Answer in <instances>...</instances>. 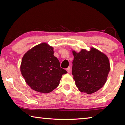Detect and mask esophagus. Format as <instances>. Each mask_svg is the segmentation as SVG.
Listing matches in <instances>:
<instances>
[{"instance_id": "obj_1", "label": "esophagus", "mask_w": 125, "mask_h": 125, "mask_svg": "<svg viewBox=\"0 0 125 125\" xmlns=\"http://www.w3.org/2000/svg\"><path fill=\"white\" fill-rule=\"evenodd\" d=\"M66 71H67V72H68V73H69V72H70V71H71V68H70V67H68V68H66Z\"/></svg>"}]
</instances>
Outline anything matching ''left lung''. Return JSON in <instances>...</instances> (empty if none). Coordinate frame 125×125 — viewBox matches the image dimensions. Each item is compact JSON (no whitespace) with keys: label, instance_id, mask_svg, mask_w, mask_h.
<instances>
[{"label":"left lung","instance_id":"1","mask_svg":"<svg viewBox=\"0 0 125 125\" xmlns=\"http://www.w3.org/2000/svg\"><path fill=\"white\" fill-rule=\"evenodd\" d=\"M74 60L72 72L77 87L80 91L92 94L102 88L110 71V63L105 54L92 48L88 51H73Z\"/></svg>","mask_w":125,"mask_h":125}]
</instances>
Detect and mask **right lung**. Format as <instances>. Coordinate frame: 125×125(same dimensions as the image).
Listing matches in <instances>:
<instances>
[{"mask_svg":"<svg viewBox=\"0 0 125 125\" xmlns=\"http://www.w3.org/2000/svg\"><path fill=\"white\" fill-rule=\"evenodd\" d=\"M53 53L52 47L42 43L28 51L22 59V76L35 91L42 93L52 92L59 85L61 76L67 73L60 67Z\"/></svg>","mask_w":125,"mask_h":125,"instance_id":"1","label":"right lung"}]
</instances>
